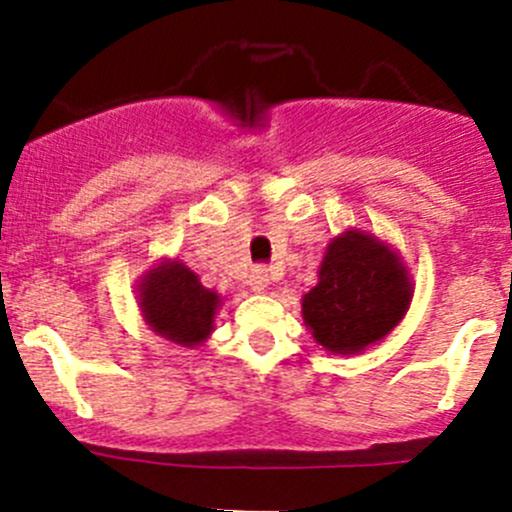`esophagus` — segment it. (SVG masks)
<instances>
[{
	"instance_id": "obj_1",
	"label": "esophagus",
	"mask_w": 512,
	"mask_h": 512,
	"mask_svg": "<svg viewBox=\"0 0 512 512\" xmlns=\"http://www.w3.org/2000/svg\"><path fill=\"white\" fill-rule=\"evenodd\" d=\"M267 285H270V270H267L265 265L252 267V272H250V287H252V290L262 292V290H267Z\"/></svg>"
}]
</instances>
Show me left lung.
<instances>
[{
    "label": "left lung",
    "instance_id": "1",
    "mask_svg": "<svg viewBox=\"0 0 512 512\" xmlns=\"http://www.w3.org/2000/svg\"><path fill=\"white\" fill-rule=\"evenodd\" d=\"M413 300V282L390 245L362 230L332 237L317 285L302 295V320L317 345L355 355L388 335Z\"/></svg>",
    "mask_w": 512,
    "mask_h": 512
}]
</instances>
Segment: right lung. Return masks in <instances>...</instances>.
Segmentation results:
<instances>
[{"instance_id":"1","label":"right lung","mask_w":512,"mask_h":512,"mask_svg":"<svg viewBox=\"0 0 512 512\" xmlns=\"http://www.w3.org/2000/svg\"><path fill=\"white\" fill-rule=\"evenodd\" d=\"M137 292L147 325L177 345L195 347L215 330L220 295L207 290L185 262H160L142 277Z\"/></svg>"}]
</instances>
